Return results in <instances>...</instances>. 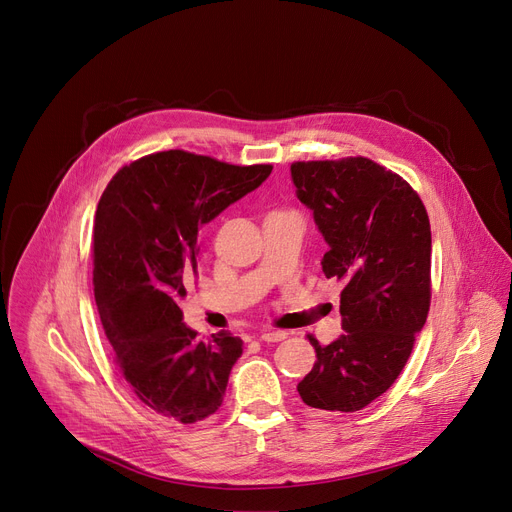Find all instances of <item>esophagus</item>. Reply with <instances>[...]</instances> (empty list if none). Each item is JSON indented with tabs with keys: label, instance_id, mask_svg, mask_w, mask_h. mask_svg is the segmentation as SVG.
I'll list each match as a JSON object with an SVG mask.
<instances>
[{
	"label": "esophagus",
	"instance_id": "obj_1",
	"mask_svg": "<svg viewBox=\"0 0 512 512\" xmlns=\"http://www.w3.org/2000/svg\"><path fill=\"white\" fill-rule=\"evenodd\" d=\"M288 334L286 332H282V330H263L261 332V340H265V342H280V340H284Z\"/></svg>",
	"mask_w": 512,
	"mask_h": 512
}]
</instances>
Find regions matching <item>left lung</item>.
<instances>
[{
  "label": "left lung",
  "instance_id": "8db88e82",
  "mask_svg": "<svg viewBox=\"0 0 512 512\" xmlns=\"http://www.w3.org/2000/svg\"><path fill=\"white\" fill-rule=\"evenodd\" d=\"M297 197L328 242L326 278L344 282V334L321 346L299 382L305 405L355 413L382 396L411 357L432 299V230L407 180L367 157L297 161Z\"/></svg>",
  "mask_w": 512,
  "mask_h": 512
}]
</instances>
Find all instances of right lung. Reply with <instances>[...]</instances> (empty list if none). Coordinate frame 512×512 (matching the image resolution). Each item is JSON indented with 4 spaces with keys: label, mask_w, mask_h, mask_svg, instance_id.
Listing matches in <instances>:
<instances>
[{
    "label": "right lung",
    "mask_w": 512,
    "mask_h": 512,
    "mask_svg": "<svg viewBox=\"0 0 512 512\" xmlns=\"http://www.w3.org/2000/svg\"><path fill=\"white\" fill-rule=\"evenodd\" d=\"M272 174L180 149L124 166L103 191L93 226V292L114 361L143 405L180 423L220 409L242 340L209 342L182 321L197 270L199 230Z\"/></svg>",
    "instance_id": "add662e5"
}]
</instances>
